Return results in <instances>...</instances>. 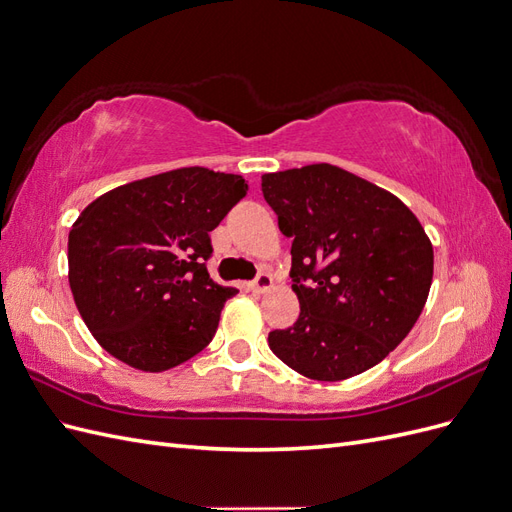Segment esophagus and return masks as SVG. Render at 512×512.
I'll return each mask as SVG.
<instances>
[{
	"label": "esophagus",
	"mask_w": 512,
	"mask_h": 512,
	"mask_svg": "<svg viewBox=\"0 0 512 512\" xmlns=\"http://www.w3.org/2000/svg\"><path fill=\"white\" fill-rule=\"evenodd\" d=\"M273 286V277L269 273H258L256 280L250 284L252 292H267Z\"/></svg>",
	"instance_id": "obj_1"
}]
</instances>
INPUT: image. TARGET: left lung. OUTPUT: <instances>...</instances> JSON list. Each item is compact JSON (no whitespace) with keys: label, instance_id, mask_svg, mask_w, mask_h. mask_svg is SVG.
<instances>
[{"label":"left lung","instance_id":"1","mask_svg":"<svg viewBox=\"0 0 512 512\" xmlns=\"http://www.w3.org/2000/svg\"><path fill=\"white\" fill-rule=\"evenodd\" d=\"M262 196L292 239L301 314L269 333L277 359L312 380L378 365L421 316L433 247L397 196L333 164L262 175Z\"/></svg>","mask_w":512,"mask_h":512}]
</instances>
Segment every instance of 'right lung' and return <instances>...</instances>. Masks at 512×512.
Segmentation results:
<instances>
[{
	"label": "right lung",
	"mask_w": 512,
	"mask_h": 512,
	"mask_svg": "<svg viewBox=\"0 0 512 512\" xmlns=\"http://www.w3.org/2000/svg\"><path fill=\"white\" fill-rule=\"evenodd\" d=\"M245 194L241 175L190 166L119 185L83 209L68 237V280L108 354L156 374L207 348L237 294L209 277V232Z\"/></svg>",
	"instance_id": "1"
}]
</instances>
